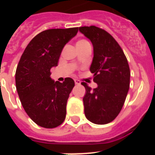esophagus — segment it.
I'll use <instances>...</instances> for the list:
<instances>
[{"label":"esophagus","mask_w":155,"mask_h":155,"mask_svg":"<svg viewBox=\"0 0 155 155\" xmlns=\"http://www.w3.org/2000/svg\"><path fill=\"white\" fill-rule=\"evenodd\" d=\"M74 83H75V84H77V85H78V84H81L80 81H78V80H74Z\"/></svg>","instance_id":"34e87169"}]
</instances>
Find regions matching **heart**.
<instances>
[{
    "label": "heart",
    "instance_id": "b5f03b06",
    "mask_svg": "<svg viewBox=\"0 0 155 155\" xmlns=\"http://www.w3.org/2000/svg\"><path fill=\"white\" fill-rule=\"evenodd\" d=\"M85 42H88L86 40H84V39H82V40L78 41V43H85Z\"/></svg>",
    "mask_w": 155,
    "mask_h": 155
}]
</instances>
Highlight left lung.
Returning <instances> with one entry per match:
<instances>
[{"label":"left lung","mask_w":155,"mask_h":155,"mask_svg":"<svg viewBox=\"0 0 155 155\" xmlns=\"http://www.w3.org/2000/svg\"><path fill=\"white\" fill-rule=\"evenodd\" d=\"M79 31L93 46L90 71L98 87L91 89L86 83L83 98L84 115L90 122L103 125L115 120L124 106L130 87V71L124 51L112 35L91 25Z\"/></svg>","instance_id":"left-lung-1"}]
</instances>
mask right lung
Instances as JSON below:
<instances>
[{
	"mask_svg": "<svg viewBox=\"0 0 155 155\" xmlns=\"http://www.w3.org/2000/svg\"><path fill=\"white\" fill-rule=\"evenodd\" d=\"M78 28H53L42 31L26 46L15 73L16 89L25 111L34 123L44 128H55L66 117V106L74 86L71 78L63 83L51 78L61 52Z\"/></svg>",
	"mask_w": 155,
	"mask_h": 155,
	"instance_id": "add662e5",
	"label": "right lung"
}]
</instances>
